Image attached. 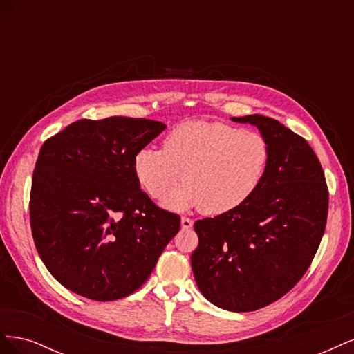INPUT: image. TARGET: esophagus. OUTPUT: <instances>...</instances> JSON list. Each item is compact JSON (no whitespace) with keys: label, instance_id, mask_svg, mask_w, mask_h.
Here are the masks:
<instances>
[{"label":"esophagus","instance_id":"1","mask_svg":"<svg viewBox=\"0 0 354 354\" xmlns=\"http://www.w3.org/2000/svg\"><path fill=\"white\" fill-rule=\"evenodd\" d=\"M180 223H181V229H183V230H189V229L194 227V221H192L187 217H181Z\"/></svg>","mask_w":354,"mask_h":354}]
</instances>
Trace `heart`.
<instances>
[{"instance_id": "b5f03b06", "label": "heart", "mask_w": 354, "mask_h": 354, "mask_svg": "<svg viewBox=\"0 0 354 354\" xmlns=\"http://www.w3.org/2000/svg\"><path fill=\"white\" fill-rule=\"evenodd\" d=\"M269 162L270 145L263 134L195 120L177 125L165 137L164 149L142 147L133 169L138 185L155 199L164 198L185 177V185L165 198L167 208H201L208 216H220L255 194Z\"/></svg>"}]
</instances>
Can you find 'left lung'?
<instances>
[{"mask_svg":"<svg viewBox=\"0 0 354 354\" xmlns=\"http://www.w3.org/2000/svg\"><path fill=\"white\" fill-rule=\"evenodd\" d=\"M251 124L270 145V162L241 207L195 223L192 270L202 295L229 312H252L283 297L301 279L322 241L328 187L316 153L301 136L263 115Z\"/></svg>","mask_w":354,"mask_h":354,"instance_id":"8db88e82","label":"left lung"}]
</instances>
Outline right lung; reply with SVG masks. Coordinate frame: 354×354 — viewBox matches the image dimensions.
Masks as SVG:
<instances>
[{"label": "right lung", "instance_id": "add662e5", "mask_svg": "<svg viewBox=\"0 0 354 354\" xmlns=\"http://www.w3.org/2000/svg\"><path fill=\"white\" fill-rule=\"evenodd\" d=\"M167 128L145 118L80 120L42 145L29 214L42 263L69 291L95 301L133 294L180 230L136 178L133 160Z\"/></svg>", "mask_w": 354, "mask_h": 354}]
</instances>
